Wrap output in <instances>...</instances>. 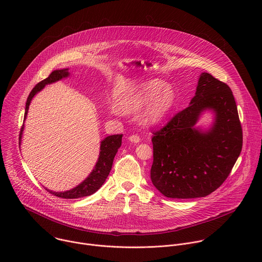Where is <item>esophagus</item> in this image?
<instances>
[{"label":"esophagus","mask_w":262,"mask_h":262,"mask_svg":"<svg viewBox=\"0 0 262 262\" xmlns=\"http://www.w3.org/2000/svg\"><path fill=\"white\" fill-rule=\"evenodd\" d=\"M128 140L132 142V143H139L140 141H141V139H140V137L139 136H137V135H133V136H129V138H128Z\"/></svg>","instance_id":"esophagus-1"}]
</instances>
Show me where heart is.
Instances as JSON below:
<instances>
[{
    "label": "heart",
    "mask_w": 262,
    "mask_h": 262,
    "mask_svg": "<svg viewBox=\"0 0 262 262\" xmlns=\"http://www.w3.org/2000/svg\"><path fill=\"white\" fill-rule=\"evenodd\" d=\"M161 80H150L120 95L112 113H132L144 103L140 113V121L145 125L158 124L163 121L176 103V94L171 86H165Z\"/></svg>",
    "instance_id": "b5f03b06"
}]
</instances>
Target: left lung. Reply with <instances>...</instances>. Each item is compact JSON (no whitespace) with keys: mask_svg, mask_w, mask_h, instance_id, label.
<instances>
[{"mask_svg":"<svg viewBox=\"0 0 262 262\" xmlns=\"http://www.w3.org/2000/svg\"><path fill=\"white\" fill-rule=\"evenodd\" d=\"M205 110L215 114L203 131L195 124ZM150 178L168 198L205 197L230 174L243 147V129L229 86L202 72L190 105L154 133Z\"/></svg>","mask_w":262,"mask_h":262,"instance_id":"obj_1","label":"left lung"}]
</instances>
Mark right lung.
Listing matches in <instances>:
<instances>
[{"instance_id":"right-lung-1","label":"right lung","mask_w":262,"mask_h":262,"mask_svg":"<svg viewBox=\"0 0 262 262\" xmlns=\"http://www.w3.org/2000/svg\"><path fill=\"white\" fill-rule=\"evenodd\" d=\"M68 77H69L68 68L58 69V70H54L50 74L49 78H47L46 80L37 84L28 96V99L26 102V108H25V120L27 118L29 105H30L33 97L39 91H41L46 85L53 84L55 82H58L62 79L68 78ZM23 129H24V124L20 129V134H19L20 139H21V135H23ZM121 142H122V135L108 136L100 142V151H99V157L96 162V165L94 166V168H93L92 172L89 174V176L85 180H83L79 185H77L76 188H73L69 191H65V192H53L48 189H46V190L49 193H51L57 197L64 198V199H77V198H82V197H86V196H90V195L94 194L103 184L106 177L108 176L110 171L112 169V165H113L114 158L118 151V149L121 146Z\"/></svg>"}]
</instances>
